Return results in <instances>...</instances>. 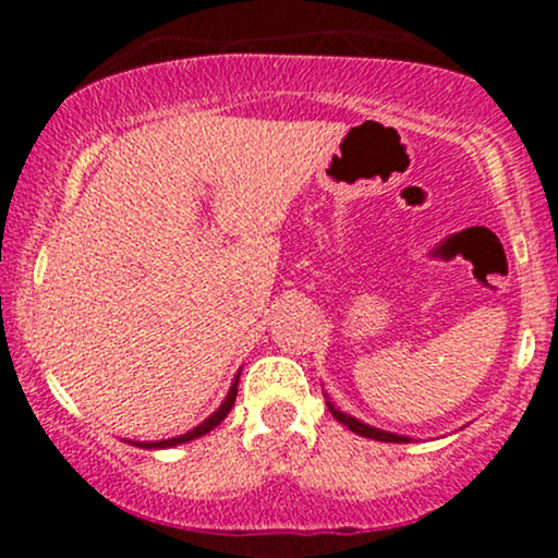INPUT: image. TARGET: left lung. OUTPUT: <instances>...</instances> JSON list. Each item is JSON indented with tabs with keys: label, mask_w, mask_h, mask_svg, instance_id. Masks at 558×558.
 <instances>
[{
	"label": "left lung",
	"mask_w": 558,
	"mask_h": 558,
	"mask_svg": "<svg viewBox=\"0 0 558 558\" xmlns=\"http://www.w3.org/2000/svg\"><path fill=\"white\" fill-rule=\"evenodd\" d=\"M325 399H328V393H325ZM328 409H330V414H332V417H336L338 422H341V425L349 427L351 433L362 435V438L383 440V444H409V440H412V438H409V435H396V433L380 430V427H373V425H367V422H362V420L351 417V414L341 412V409H338L336 403H332L330 399H328Z\"/></svg>",
	"instance_id": "obj_1"
}]
</instances>
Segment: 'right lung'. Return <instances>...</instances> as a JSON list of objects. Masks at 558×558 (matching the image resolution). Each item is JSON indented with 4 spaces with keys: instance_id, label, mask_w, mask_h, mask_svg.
<instances>
[{
    "instance_id": "1",
    "label": "right lung",
    "mask_w": 558,
    "mask_h": 558,
    "mask_svg": "<svg viewBox=\"0 0 558 558\" xmlns=\"http://www.w3.org/2000/svg\"><path fill=\"white\" fill-rule=\"evenodd\" d=\"M239 377H241V373L233 377V383H230L228 396H226V399H222L220 407H217L215 412L209 414V417L202 422V425L191 427L189 433L175 435V438H165V440H128V444H131V446H138V448H172V446L189 444V440H196V438H202V435H207L209 430H215V427L220 425V422L228 417L230 409H233V403H235V393H239Z\"/></svg>"
}]
</instances>
